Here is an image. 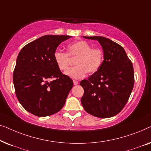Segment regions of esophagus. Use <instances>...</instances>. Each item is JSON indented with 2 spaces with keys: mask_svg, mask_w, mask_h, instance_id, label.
Returning a JSON list of instances; mask_svg holds the SVG:
<instances>
[{
  "mask_svg": "<svg viewBox=\"0 0 151 151\" xmlns=\"http://www.w3.org/2000/svg\"><path fill=\"white\" fill-rule=\"evenodd\" d=\"M78 81H77V80H73V84L74 85H77V84H78Z\"/></svg>",
  "mask_w": 151,
  "mask_h": 151,
  "instance_id": "1",
  "label": "esophagus"
}]
</instances>
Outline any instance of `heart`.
<instances>
[{
	"mask_svg": "<svg viewBox=\"0 0 151 151\" xmlns=\"http://www.w3.org/2000/svg\"><path fill=\"white\" fill-rule=\"evenodd\" d=\"M67 53L55 50L53 59L60 70H66L69 67V57L76 58V66L65 72L66 76L73 79H80L86 73L93 74L100 69L103 62V52L100 49L92 48L89 43L84 40H78L68 45Z\"/></svg>",
	"mask_w": 151,
	"mask_h": 151,
	"instance_id": "heart-1",
	"label": "heart"
}]
</instances>
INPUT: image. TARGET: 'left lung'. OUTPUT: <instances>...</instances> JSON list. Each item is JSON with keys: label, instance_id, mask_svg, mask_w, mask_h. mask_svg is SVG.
<instances>
[{"label": "left lung", "instance_id": "8db88e82", "mask_svg": "<svg viewBox=\"0 0 151 151\" xmlns=\"http://www.w3.org/2000/svg\"><path fill=\"white\" fill-rule=\"evenodd\" d=\"M98 40L104 60L99 70L80 82L81 103L85 111L100 118L115 116L128 102L134 86L133 64L121 45L102 36H83Z\"/></svg>", "mask_w": 151, "mask_h": 151}]
</instances>
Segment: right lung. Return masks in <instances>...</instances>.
<instances>
[{"label":"right lung","mask_w":151,"mask_h":151,"mask_svg":"<svg viewBox=\"0 0 151 151\" xmlns=\"http://www.w3.org/2000/svg\"><path fill=\"white\" fill-rule=\"evenodd\" d=\"M71 37L46 35L26 45L18 53L13 75L16 95L20 104L33 115L55 114L65 104L73 82L62 73L53 53ZM51 78L55 79L49 82Z\"/></svg>","instance_id":"add662e5"}]
</instances>
